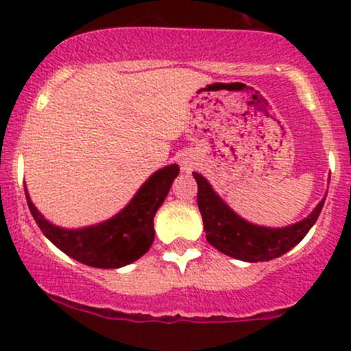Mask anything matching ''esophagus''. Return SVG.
<instances>
[{"instance_id":"1","label":"esophagus","mask_w":351,"mask_h":351,"mask_svg":"<svg viewBox=\"0 0 351 351\" xmlns=\"http://www.w3.org/2000/svg\"><path fill=\"white\" fill-rule=\"evenodd\" d=\"M193 165H195V161H193L192 156H186V158L182 159V169H183V171H190V169L193 168Z\"/></svg>"}]
</instances>
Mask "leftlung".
Returning <instances> with one entry per match:
<instances>
[{
    "instance_id": "1",
    "label": "left lung",
    "mask_w": 351,
    "mask_h": 351,
    "mask_svg": "<svg viewBox=\"0 0 351 351\" xmlns=\"http://www.w3.org/2000/svg\"><path fill=\"white\" fill-rule=\"evenodd\" d=\"M198 185L197 204L204 219L205 238L221 253L236 260L268 261L282 256L306 238L309 229L317 221L324 200L317 204L313 214L297 224L282 229L261 228L246 222L236 215L224 202L221 200L207 180L198 173H193Z\"/></svg>"
}]
</instances>
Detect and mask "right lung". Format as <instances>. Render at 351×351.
<instances>
[{"label":"right lung","mask_w":351,"mask_h":351,"mask_svg":"<svg viewBox=\"0 0 351 351\" xmlns=\"http://www.w3.org/2000/svg\"><path fill=\"white\" fill-rule=\"evenodd\" d=\"M178 165L156 171L129 205L115 217L84 229H61L45 221L27 195L35 222L52 244L67 256L95 268H120L139 260L154 241V215L178 176ZM27 192V190H25Z\"/></svg>","instance_id":"right-lung-1"}]
</instances>
